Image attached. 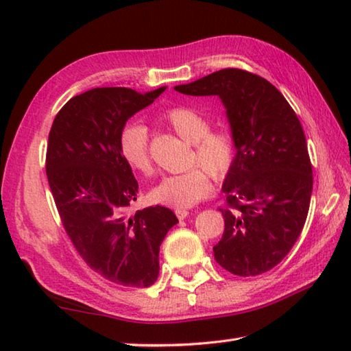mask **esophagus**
<instances>
[{
    "label": "esophagus",
    "mask_w": 351,
    "mask_h": 351,
    "mask_svg": "<svg viewBox=\"0 0 351 351\" xmlns=\"http://www.w3.org/2000/svg\"><path fill=\"white\" fill-rule=\"evenodd\" d=\"M175 213H176V217L180 218V219H184L186 218L187 215H189V210H186V209H176L175 210Z\"/></svg>",
    "instance_id": "1"
}]
</instances>
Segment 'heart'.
Returning a JSON list of instances; mask_svg holds the SVG:
<instances>
[{"label": "heart", "instance_id": "1", "mask_svg": "<svg viewBox=\"0 0 351 351\" xmlns=\"http://www.w3.org/2000/svg\"><path fill=\"white\" fill-rule=\"evenodd\" d=\"M162 121L173 132L193 144L192 169L180 175H170L152 190V199L176 209H187L210 193L212 175L221 180L235 161V141L228 132H209L210 125L199 112L176 106L162 114ZM119 150L133 170L150 175L153 162L148 148V132L139 122H130L119 134ZM202 165L199 166V164Z\"/></svg>", "mask_w": 351, "mask_h": 351}]
</instances>
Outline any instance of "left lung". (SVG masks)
<instances>
[{"mask_svg": "<svg viewBox=\"0 0 351 351\" xmlns=\"http://www.w3.org/2000/svg\"><path fill=\"white\" fill-rule=\"evenodd\" d=\"M175 90L221 99L237 153L223 182L224 234L213 255L235 276L263 274L287 257L310 209L313 169L299 117L272 83L237 68Z\"/></svg>", "mask_w": 351, "mask_h": 351, "instance_id": "1", "label": "left lung"}]
</instances>
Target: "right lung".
Returning <instances> with one entry per match:
<instances>
[{
  "mask_svg": "<svg viewBox=\"0 0 351 351\" xmlns=\"http://www.w3.org/2000/svg\"><path fill=\"white\" fill-rule=\"evenodd\" d=\"M164 91L112 86L79 94L58 111L47 142L46 175L64 230L93 271L123 287L156 282L159 246L178 223L162 206L127 215L139 186L119 150L128 119Z\"/></svg>",
  "mask_w": 351,
  "mask_h": 351,
  "instance_id": "add662e5",
  "label": "right lung"
}]
</instances>
